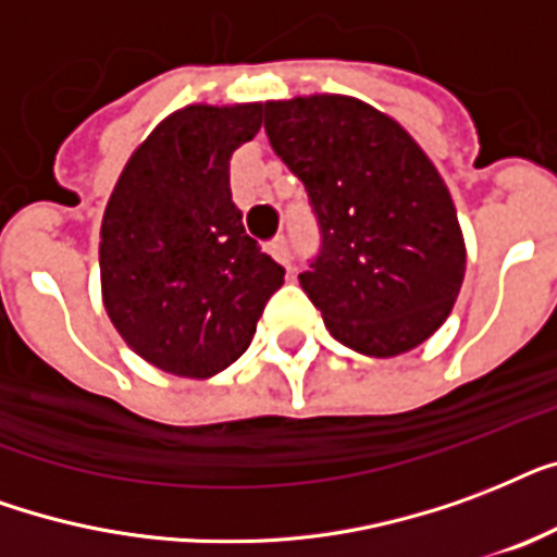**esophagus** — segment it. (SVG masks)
I'll return each mask as SVG.
<instances>
[{"label":"esophagus","mask_w":557,"mask_h":557,"mask_svg":"<svg viewBox=\"0 0 557 557\" xmlns=\"http://www.w3.org/2000/svg\"><path fill=\"white\" fill-rule=\"evenodd\" d=\"M270 256H273L278 264L290 267V244H287V238H275L273 244H270Z\"/></svg>","instance_id":"1"}]
</instances>
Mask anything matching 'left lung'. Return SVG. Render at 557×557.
Wrapping results in <instances>:
<instances>
[{
  "mask_svg": "<svg viewBox=\"0 0 557 557\" xmlns=\"http://www.w3.org/2000/svg\"><path fill=\"white\" fill-rule=\"evenodd\" d=\"M264 113L317 211L322 252L299 284L331 337L366 357L421 346L450 317L468 261L442 174L392 115L351 95H296Z\"/></svg>",
  "mask_w": 557,
  "mask_h": 557,
  "instance_id": "1",
  "label": "left lung"
}]
</instances>
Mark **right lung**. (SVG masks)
<instances>
[{"label": "right lung", "instance_id": "add662e5", "mask_svg": "<svg viewBox=\"0 0 557 557\" xmlns=\"http://www.w3.org/2000/svg\"><path fill=\"white\" fill-rule=\"evenodd\" d=\"M264 103H188L133 150L101 220V299L127 346L202 381L252 343L282 264L244 232L232 153L261 131Z\"/></svg>", "mask_w": 557, "mask_h": 557}]
</instances>
